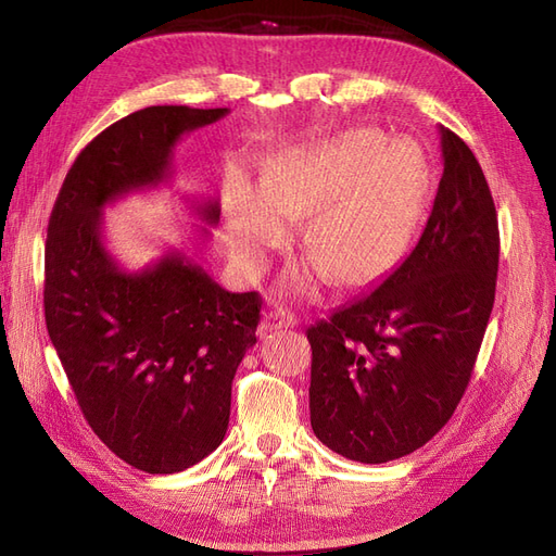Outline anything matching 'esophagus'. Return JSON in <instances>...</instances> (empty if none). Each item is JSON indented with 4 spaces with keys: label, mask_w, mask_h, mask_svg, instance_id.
<instances>
[{
    "label": "esophagus",
    "mask_w": 556,
    "mask_h": 556,
    "mask_svg": "<svg viewBox=\"0 0 556 556\" xmlns=\"http://www.w3.org/2000/svg\"><path fill=\"white\" fill-rule=\"evenodd\" d=\"M299 319L294 313L285 311V308H274L268 311L266 317H264V327L268 331H276V329H288V327H296Z\"/></svg>",
    "instance_id": "1"
}]
</instances>
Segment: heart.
<instances>
[{"label": "heart", "instance_id": "1", "mask_svg": "<svg viewBox=\"0 0 556 556\" xmlns=\"http://www.w3.org/2000/svg\"><path fill=\"white\" fill-rule=\"evenodd\" d=\"M382 141L376 129H348L285 150L262 190L239 182L227 199V239L245 271H262L290 220L308 215L301 248L317 266L288 276L294 294H311L327 274L343 288L382 276L410 239L429 180L413 141Z\"/></svg>", "mask_w": 556, "mask_h": 556}]
</instances>
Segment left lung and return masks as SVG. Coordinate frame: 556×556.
<instances>
[{"instance_id":"1","label":"left lung","mask_w":556,"mask_h":556,"mask_svg":"<svg viewBox=\"0 0 556 556\" xmlns=\"http://www.w3.org/2000/svg\"><path fill=\"white\" fill-rule=\"evenodd\" d=\"M427 227L384 280L308 327L311 427L329 450L384 464L422 447L462 401L490 323L498 220L470 148L441 127Z\"/></svg>"}]
</instances>
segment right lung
I'll list each match as a JSON object with an SVG mask.
<instances>
[{
  "mask_svg": "<svg viewBox=\"0 0 556 556\" xmlns=\"http://www.w3.org/2000/svg\"><path fill=\"white\" fill-rule=\"evenodd\" d=\"M229 109L148 106L80 150L50 213L46 327L83 417L129 466L180 473L223 443L231 380L257 343L262 299L227 292L178 248L127 271L104 241V208L174 176L182 134ZM217 225L215 199L192 201ZM211 231L199 227V243Z\"/></svg>",
  "mask_w": 556,
  "mask_h": 556,
  "instance_id": "right-lung-1",
  "label": "right lung"
}]
</instances>
